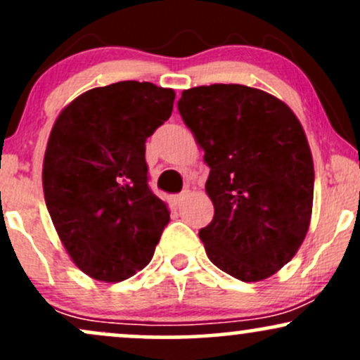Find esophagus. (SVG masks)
<instances>
[{
    "label": "esophagus",
    "mask_w": 360,
    "mask_h": 360,
    "mask_svg": "<svg viewBox=\"0 0 360 360\" xmlns=\"http://www.w3.org/2000/svg\"><path fill=\"white\" fill-rule=\"evenodd\" d=\"M188 191H184V193H181V194H176V196H172V205H174V206H181V205H183L184 203V200H186V198H188Z\"/></svg>",
    "instance_id": "obj_1"
}]
</instances>
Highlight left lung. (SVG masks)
Here are the masks:
<instances>
[{"mask_svg":"<svg viewBox=\"0 0 360 360\" xmlns=\"http://www.w3.org/2000/svg\"><path fill=\"white\" fill-rule=\"evenodd\" d=\"M177 110L210 167L206 255L243 283L271 278L295 257L311 220L315 169L300 120L284 101L242 84L186 89Z\"/></svg>","mask_w":360,"mask_h":360,"instance_id":"left-lung-1","label":"left lung"}]
</instances>
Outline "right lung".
<instances>
[{
	"mask_svg": "<svg viewBox=\"0 0 360 360\" xmlns=\"http://www.w3.org/2000/svg\"><path fill=\"white\" fill-rule=\"evenodd\" d=\"M176 93L122 81L82 93L53 123L44 155L45 205L69 257L89 278L120 283L150 262L169 217L148 188L146 140Z\"/></svg>",
	"mask_w": 360,
	"mask_h": 360,
	"instance_id": "add662e5",
	"label": "right lung"
}]
</instances>
